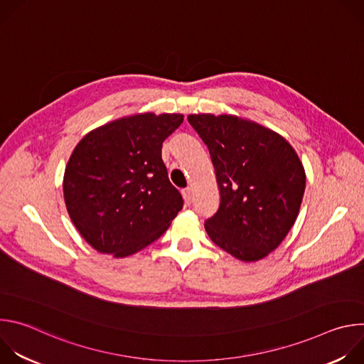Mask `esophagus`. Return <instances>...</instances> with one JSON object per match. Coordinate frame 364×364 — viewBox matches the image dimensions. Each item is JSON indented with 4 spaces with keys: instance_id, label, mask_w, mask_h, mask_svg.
<instances>
[{
    "instance_id": "34e87169",
    "label": "esophagus",
    "mask_w": 364,
    "mask_h": 364,
    "mask_svg": "<svg viewBox=\"0 0 364 364\" xmlns=\"http://www.w3.org/2000/svg\"><path fill=\"white\" fill-rule=\"evenodd\" d=\"M183 197H184V201H186L187 204H190V203H191L193 191H191V188H190V187H188V188H184V190H183Z\"/></svg>"
}]
</instances>
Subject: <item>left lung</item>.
<instances>
[{
  "label": "left lung",
  "mask_w": 364,
  "mask_h": 364,
  "mask_svg": "<svg viewBox=\"0 0 364 364\" xmlns=\"http://www.w3.org/2000/svg\"><path fill=\"white\" fill-rule=\"evenodd\" d=\"M188 122L210 151L220 190L207 235L242 262L261 261L299 213L305 170L298 154L278 132L239 115L193 114Z\"/></svg>",
  "instance_id": "left-lung-1"
}]
</instances>
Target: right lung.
I'll return each mask as SVG.
<instances>
[{
	"label": "right lung",
	"mask_w": 364,
	"mask_h": 364,
	"mask_svg": "<svg viewBox=\"0 0 364 364\" xmlns=\"http://www.w3.org/2000/svg\"><path fill=\"white\" fill-rule=\"evenodd\" d=\"M181 114L118 118L87 132L65 168L70 220L97 252L127 257L157 240L183 209L161 159Z\"/></svg>",
	"instance_id": "obj_1"
}]
</instances>
